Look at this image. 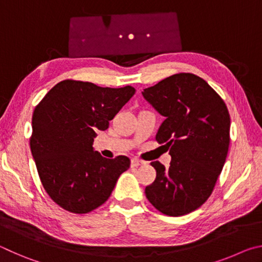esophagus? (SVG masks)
<instances>
[{
	"instance_id": "obj_1",
	"label": "esophagus",
	"mask_w": 262,
	"mask_h": 262,
	"mask_svg": "<svg viewBox=\"0 0 262 262\" xmlns=\"http://www.w3.org/2000/svg\"><path fill=\"white\" fill-rule=\"evenodd\" d=\"M143 164H144V162H142V161H140V159H136V158H133L130 161L132 167H137L140 165H143Z\"/></svg>"
}]
</instances>
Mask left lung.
Segmentation results:
<instances>
[{
    "mask_svg": "<svg viewBox=\"0 0 262 262\" xmlns=\"http://www.w3.org/2000/svg\"><path fill=\"white\" fill-rule=\"evenodd\" d=\"M142 95L165 118L156 140L172 158L168 168L151 163L156 179L145 187V196L167 216L189 214L210 196L227 159V105L205 79L189 73L172 75Z\"/></svg>",
    "mask_w": 262,
    "mask_h": 262,
    "instance_id": "1",
    "label": "left lung"
}]
</instances>
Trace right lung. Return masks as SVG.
<instances>
[{"label":"right lung","instance_id":"1","mask_svg":"<svg viewBox=\"0 0 262 262\" xmlns=\"http://www.w3.org/2000/svg\"><path fill=\"white\" fill-rule=\"evenodd\" d=\"M135 94L133 86L101 88L66 79L35 106L31 152L46 193L61 208L86 214L107 201L130 159H108L92 147L97 130Z\"/></svg>","mask_w":262,"mask_h":262}]
</instances>
